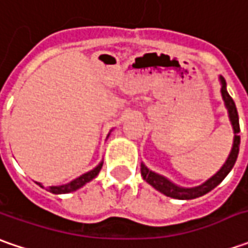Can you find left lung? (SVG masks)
I'll list each match as a JSON object with an SVG mask.
<instances>
[{
    "label": "left lung",
    "mask_w": 248,
    "mask_h": 248,
    "mask_svg": "<svg viewBox=\"0 0 248 248\" xmlns=\"http://www.w3.org/2000/svg\"><path fill=\"white\" fill-rule=\"evenodd\" d=\"M219 82H221V96L224 99L225 108L228 110V117H229V121H231L232 128H233V145H232L229 156L224 163V166L221 167L214 175L208 178L202 185L195 186V187H184V186L175 185L168 178L149 170L143 163H140V175L143 176V179L148 182L149 185L153 186L160 193L168 196V197H172V199H178V200H190V199L200 197V196L211 192L214 187L219 185L225 179V176L228 175L231 172V170L233 168L237 155H239V145H240L239 116H237V110H236V105H234L233 99L231 98V95L226 91V81H225L222 76H219Z\"/></svg>",
    "instance_id": "left-lung-1"
}]
</instances>
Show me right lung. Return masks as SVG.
Returning a JSON list of instances; mask_svg holds the SVG:
<instances>
[{
  "label": "right lung",
  "instance_id": "1",
  "mask_svg": "<svg viewBox=\"0 0 248 248\" xmlns=\"http://www.w3.org/2000/svg\"><path fill=\"white\" fill-rule=\"evenodd\" d=\"M109 135H108V137H109ZM102 166H103V161H100L99 164L95 167L93 170H91V171H88V172H85V174H82V175L78 176V178H76V179L70 181L69 184H64V185H59V186H49L46 190H48V192H51V193H55V195H63V193L76 192L77 189L82 187V186L85 185L87 182L92 181L95 176L98 175V174H99L100 168H102ZM38 185L41 186V187H44L41 184H38Z\"/></svg>",
  "mask_w": 248,
  "mask_h": 248
}]
</instances>
